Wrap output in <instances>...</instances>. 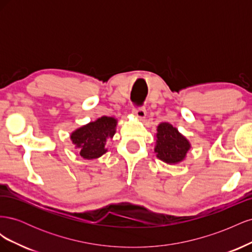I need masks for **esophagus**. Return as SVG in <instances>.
Returning a JSON list of instances; mask_svg holds the SVG:
<instances>
[{
	"mask_svg": "<svg viewBox=\"0 0 252 252\" xmlns=\"http://www.w3.org/2000/svg\"><path fill=\"white\" fill-rule=\"evenodd\" d=\"M132 113L140 120H143L145 117H146V110H145L144 107H134L132 110Z\"/></svg>",
	"mask_w": 252,
	"mask_h": 252,
	"instance_id": "34e87169",
	"label": "esophagus"
}]
</instances>
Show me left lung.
<instances>
[{
	"instance_id": "1",
	"label": "left lung",
	"mask_w": 252,
	"mask_h": 252,
	"mask_svg": "<svg viewBox=\"0 0 252 252\" xmlns=\"http://www.w3.org/2000/svg\"><path fill=\"white\" fill-rule=\"evenodd\" d=\"M190 144L177 128L169 123H161L158 126L157 157L167 164H177L185 158Z\"/></svg>"
}]
</instances>
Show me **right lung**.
<instances>
[{
  "label": "right lung",
  "instance_id": "1",
  "mask_svg": "<svg viewBox=\"0 0 252 252\" xmlns=\"http://www.w3.org/2000/svg\"><path fill=\"white\" fill-rule=\"evenodd\" d=\"M117 120L111 117H102L83 126L71 133V141L80 150L84 158L93 159L103 156L107 149L105 143L107 138L116 133Z\"/></svg>",
  "mask_w": 252,
  "mask_h": 252
}]
</instances>
